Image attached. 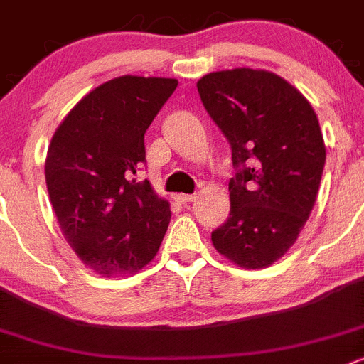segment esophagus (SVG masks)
<instances>
[{"instance_id": "obj_1", "label": "esophagus", "mask_w": 364, "mask_h": 364, "mask_svg": "<svg viewBox=\"0 0 364 364\" xmlns=\"http://www.w3.org/2000/svg\"><path fill=\"white\" fill-rule=\"evenodd\" d=\"M175 198H176V202H180V203H191L196 200V195H176Z\"/></svg>"}]
</instances>
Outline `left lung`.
<instances>
[{
	"label": "left lung",
	"mask_w": 364,
	"mask_h": 364,
	"mask_svg": "<svg viewBox=\"0 0 364 364\" xmlns=\"http://www.w3.org/2000/svg\"><path fill=\"white\" fill-rule=\"evenodd\" d=\"M196 87L236 169L230 214L210 240L232 262L266 268L291 248L313 210L325 166L318 117L293 85L262 69L209 73Z\"/></svg>",
	"instance_id": "1"
}]
</instances>
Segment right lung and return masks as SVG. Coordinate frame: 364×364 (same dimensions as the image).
I'll use <instances>...</instances> for the list:
<instances>
[{"mask_svg": "<svg viewBox=\"0 0 364 364\" xmlns=\"http://www.w3.org/2000/svg\"><path fill=\"white\" fill-rule=\"evenodd\" d=\"M178 82L119 76L89 92L57 128L46 157V186L62 234L100 275L136 273L168 230L169 203L148 180L144 134Z\"/></svg>", "mask_w": 364, "mask_h": 364, "instance_id": "1", "label": "right lung"}]
</instances>
